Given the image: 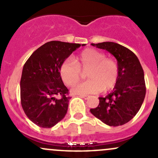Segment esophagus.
<instances>
[{
    "instance_id": "esophagus-1",
    "label": "esophagus",
    "mask_w": 158,
    "mask_h": 158,
    "mask_svg": "<svg viewBox=\"0 0 158 158\" xmlns=\"http://www.w3.org/2000/svg\"><path fill=\"white\" fill-rule=\"evenodd\" d=\"M80 97L85 98V99H88L90 96H89V95H80Z\"/></svg>"
}]
</instances>
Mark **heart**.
Here are the masks:
<instances>
[{"label":"heart","instance_id":"b5f03b06","mask_svg":"<svg viewBox=\"0 0 158 158\" xmlns=\"http://www.w3.org/2000/svg\"><path fill=\"white\" fill-rule=\"evenodd\" d=\"M87 70L89 80L73 89L77 94H95L111 90L115 86L119 76L118 64L114 60L95 49L82 50L73 60L67 59L60 67V76L68 86L76 85L81 78L80 70Z\"/></svg>","mask_w":158,"mask_h":158}]
</instances>
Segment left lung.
Returning <instances> with one entry per match:
<instances>
[{"instance_id": "obj_1", "label": "left lung", "mask_w": 158, "mask_h": 158, "mask_svg": "<svg viewBox=\"0 0 158 158\" xmlns=\"http://www.w3.org/2000/svg\"><path fill=\"white\" fill-rule=\"evenodd\" d=\"M109 51L116 58L119 76L113 91L90 111L95 117L109 126L123 125L131 120L144 102L146 94L144 70L138 57L130 49L113 42L92 44Z\"/></svg>"}]
</instances>
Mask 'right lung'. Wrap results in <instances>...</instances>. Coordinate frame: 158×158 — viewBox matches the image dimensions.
I'll use <instances>...</instances> for the list:
<instances>
[{"label":"right lung","instance_id":"add662e5","mask_svg":"<svg viewBox=\"0 0 158 158\" xmlns=\"http://www.w3.org/2000/svg\"><path fill=\"white\" fill-rule=\"evenodd\" d=\"M80 46L61 41L47 42L25 63L20 79V102L26 115L37 126L52 128L66 115L71 97L59 70Z\"/></svg>","mask_w":158,"mask_h":158}]
</instances>
